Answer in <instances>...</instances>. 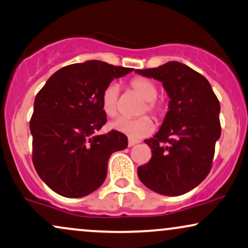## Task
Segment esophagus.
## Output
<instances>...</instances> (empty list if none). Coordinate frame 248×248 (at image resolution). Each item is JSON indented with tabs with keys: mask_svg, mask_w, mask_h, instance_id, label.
Segmentation results:
<instances>
[{
	"mask_svg": "<svg viewBox=\"0 0 248 248\" xmlns=\"http://www.w3.org/2000/svg\"><path fill=\"white\" fill-rule=\"evenodd\" d=\"M139 141H137V140H133V139H129V147H132V146L137 145Z\"/></svg>",
	"mask_w": 248,
	"mask_h": 248,
	"instance_id": "1",
	"label": "esophagus"
}]
</instances>
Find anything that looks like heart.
<instances>
[{"instance_id":"b5f03b06","label":"heart","mask_w":248,"mask_h":248,"mask_svg":"<svg viewBox=\"0 0 248 248\" xmlns=\"http://www.w3.org/2000/svg\"><path fill=\"white\" fill-rule=\"evenodd\" d=\"M130 87L142 100H145V105L141 106L138 112L139 115L146 114V112H149V114L155 116V117H158V116L162 115L163 109H162L161 105H158L156 100H155L157 96V87L154 82L149 80V79L137 77L130 81ZM118 96L119 87L116 82H110L105 87V90L102 91V94H101V106H102L103 111L109 117H114V116L117 115ZM110 127L112 130L125 134L130 139L138 140L143 138V137L149 136L153 132V130H154V124H153L152 119L148 116H142V117L136 119L118 117L110 123Z\"/></svg>"}]
</instances>
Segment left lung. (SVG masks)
<instances>
[{
  "label": "left lung",
  "mask_w": 248,
  "mask_h": 248,
  "mask_svg": "<svg viewBox=\"0 0 248 248\" xmlns=\"http://www.w3.org/2000/svg\"><path fill=\"white\" fill-rule=\"evenodd\" d=\"M136 72L161 81L170 99L158 132L145 140L152 158L138 168V177L158 194L182 195L197 187L212 168L221 137L218 99L203 76L176 61Z\"/></svg>",
  "instance_id": "8db88e82"
}]
</instances>
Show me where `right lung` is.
<instances>
[{
  "label": "right lung",
  "mask_w": 248,
  "mask_h": 248,
  "mask_svg": "<svg viewBox=\"0 0 248 248\" xmlns=\"http://www.w3.org/2000/svg\"><path fill=\"white\" fill-rule=\"evenodd\" d=\"M133 69L92 60L64 66L36 94L30 122L33 164L54 192L81 198L102 185L110 155L127 147L118 131L96 132L106 124L101 94Z\"/></svg>",
  "instance_id": "add662e5"
}]
</instances>
